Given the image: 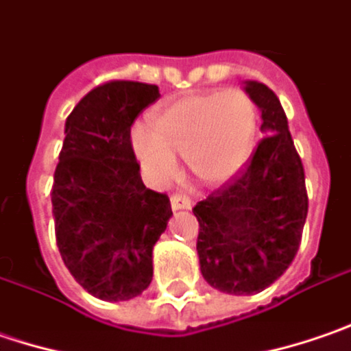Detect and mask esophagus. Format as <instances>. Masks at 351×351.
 Masks as SVG:
<instances>
[{
	"label": "esophagus",
	"mask_w": 351,
	"mask_h": 351,
	"mask_svg": "<svg viewBox=\"0 0 351 351\" xmlns=\"http://www.w3.org/2000/svg\"><path fill=\"white\" fill-rule=\"evenodd\" d=\"M191 206L192 202L186 196H180V194L171 196V208H173V210H189Z\"/></svg>",
	"instance_id": "34e87169"
}]
</instances>
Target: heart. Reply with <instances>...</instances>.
Wrapping results in <instances>:
<instances>
[{
    "mask_svg": "<svg viewBox=\"0 0 351 351\" xmlns=\"http://www.w3.org/2000/svg\"><path fill=\"white\" fill-rule=\"evenodd\" d=\"M155 128L135 123L131 149L153 184L169 182L176 173V153L206 184H220L247 160L257 130V110L239 90L191 94L162 106Z\"/></svg>",
    "mask_w": 351,
    "mask_h": 351,
    "instance_id": "b5f03b06",
    "label": "heart"
}]
</instances>
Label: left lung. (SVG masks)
<instances>
[{
  "label": "left lung",
  "instance_id": "obj_1",
  "mask_svg": "<svg viewBox=\"0 0 351 351\" xmlns=\"http://www.w3.org/2000/svg\"><path fill=\"white\" fill-rule=\"evenodd\" d=\"M243 84L265 137L230 184L192 208L202 277L228 295L261 293L281 277L297 255L308 212L304 169L281 101L257 80Z\"/></svg>",
  "mask_w": 351,
  "mask_h": 351
}]
</instances>
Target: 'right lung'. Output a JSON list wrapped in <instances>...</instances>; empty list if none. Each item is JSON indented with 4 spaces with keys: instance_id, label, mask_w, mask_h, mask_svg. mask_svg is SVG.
I'll use <instances>...</instances> for the list:
<instances>
[{
    "instance_id": "add662e5",
    "label": "right lung",
    "mask_w": 351,
    "mask_h": 351,
    "mask_svg": "<svg viewBox=\"0 0 351 351\" xmlns=\"http://www.w3.org/2000/svg\"><path fill=\"white\" fill-rule=\"evenodd\" d=\"M159 86L114 80L88 92L64 123L53 184L56 245L70 275L101 300L139 297L153 281V247L173 216L149 191L131 149V123Z\"/></svg>"
}]
</instances>
